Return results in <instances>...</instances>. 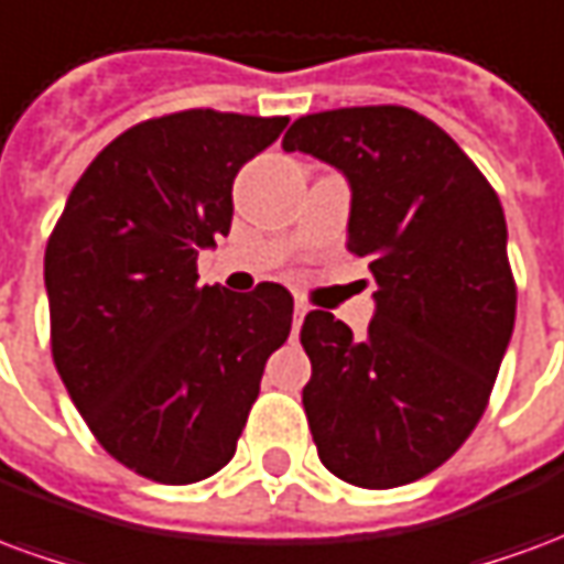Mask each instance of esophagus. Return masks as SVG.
<instances>
[{"label": "esophagus", "instance_id": "34e87169", "mask_svg": "<svg viewBox=\"0 0 564 564\" xmlns=\"http://www.w3.org/2000/svg\"><path fill=\"white\" fill-rule=\"evenodd\" d=\"M305 314H307V305H305V302H295V311H293V332L302 329V323H305Z\"/></svg>", "mask_w": 564, "mask_h": 564}]
</instances>
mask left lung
<instances>
[{
    "mask_svg": "<svg viewBox=\"0 0 564 564\" xmlns=\"http://www.w3.org/2000/svg\"><path fill=\"white\" fill-rule=\"evenodd\" d=\"M283 150L350 181L347 250L378 286L366 338L329 311L302 326L319 459L366 489L414 484L480 423L508 350L517 283L501 202L444 129L402 105L299 117Z\"/></svg>",
    "mask_w": 564,
    "mask_h": 564,
    "instance_id": "8db88e82",
    "label": "left lung"
}]
</instances>
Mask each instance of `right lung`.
<instances>
[{
  "mask_svg": "<svg viewBox=\"0 0 564 564\" xmlns=\"http://www.w3.org/2000/svg\"><path fill=\"white\" fill-rule=\"evenodd\" d=\"M290 117L189 108L117 135L72 189L44 250L51 354L96 441L184 486L235 456L269 356L293 326L281 283H198L232 226V181Z\"/></svg>",
  "mask_w": 564,
  "mask_h": 564,
  "instance_id": "obj_1",
  "label": "right lung"
}]
</instances>
